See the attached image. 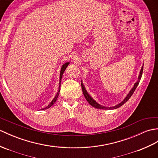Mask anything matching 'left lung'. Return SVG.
Wrapping results in <instances>:
<instances>
[{
  "label": "left lung",
  "mask_w": 158,
  "mask_h": 158,
  "mask_svg": "<svg viewBox=\"0 0 158 158\" xmlns=\"http://www.w3.org/2000/svg\"><path fill=\"white\" fill-rule=\"evenodd\" d=\"M143 67H142V68H141V71H140V73H139V77H138L137 81L135 83V85H134L133 87L132 88L131 90L129 91V93L128 94L127 97H126L125 98H124V100L122 102H120V104H117V105L115 106H113V107H105V106H102V105H100V104H99L98 103H97V102H96V101H95V100H94V99L89 96V94L87 92V91H86V89H85V87H84L83 83L81 82V88H82V91H83V93L84 96H85V99H86V100H87L88 102H89V104H91V105L93 107H94V108H98V109H102V110H108V109H109V110H112V109L118 108L120 107L121 106H123L124 103H126V102H127L128 100H129V99L131 97L132 95H133V94L134 93L135 90L136 89V88H137V87L138 86L139 83V81H140V80H141V76H142V73H143Z\"/></svg>",
  "instance_id": "obj_1"
}]
</instances>
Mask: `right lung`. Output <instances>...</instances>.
<instances>
[{"mask_svg": "<svg viewBox=\"0 0 158 158\" xmlns=\"http://www.w3.org/2000/svg\"><path fill=\"white\" fill-rule=\"evenodd\" d=\"M69 64V62H66L65 64H64L62 66V68H61V70H60V82H59V87H58V93H57V94L56 95V96H55L54 98L52 100V101L50 103L46 106V107H45L44 108H43L42 110H46V109H48V108H50L51 106H52L55 103V102H56V100H57V98H58V95H59V91H60V82H61V79H62V75H63V73L64 72L66 68L67 67V66H68Z\"/></svg>", "mask_w": 158, "mask_h": 158, "instance_id": "1", "label": "right lung"}]
</instances>
